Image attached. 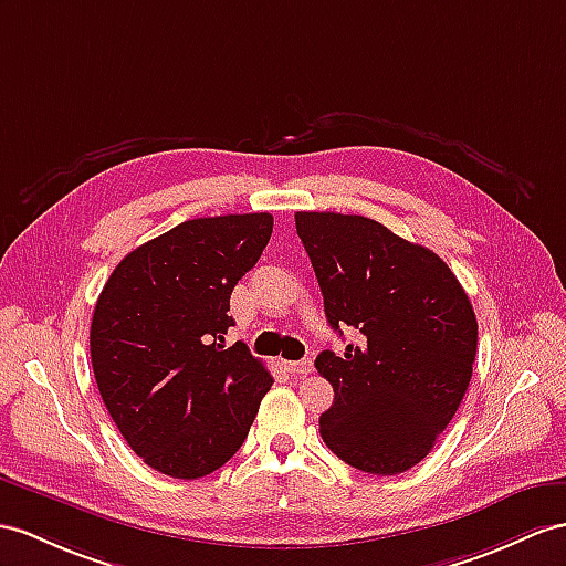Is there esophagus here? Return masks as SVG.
<instances>
[{
  "label": "esophagus",
  "mask_w": 566,
  "mask_h": 566,
  "mask_svg": "<svg viewBox=\"0 0 566 566\" xmlns=\"http://www.w3.org/2000/svg\"><path fill=\"white\" fill-rule=\"evenodd\" d=\"M285 369L295 377H305L312 371V360H295V363H285Z\"/></svg>",
  "instance_id": "1"
}]
</instances>
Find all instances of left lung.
<instances>
[{
	"mask_svg": "<svg viewBox=\"0 0 566 566\" xmlns=\"http://www.w3.org/2000/svg\"><path fill=\"white\" fill-rule=\"evenodd\" d=\"M295 226L328 326L357 334L340 357L324 350L314 360L334 387V403L319 418L322 439L357 471L403 473L432 451L471 384V300L432 250L377 220L297 211Z\"/></svg>",
	"mask_w": 566,
	"mask_h": 566,
	"instance_id": "left-lung-1",
	"label": "left lung"
}]
</instances>
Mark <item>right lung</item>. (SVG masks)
<instances>
[{"instance_id":"right-lung-1","label":"right lung","mask_w":566,"mask_h":566,"mask_svg":"<svg viewBox=\"0 0 566 566\" xmlns=\"http://www.w3.org/2000/svg\"><path fill=\"white\" fill-rule=\"evenodd\" d=\"M271 213L185 220L124 256L95 302L91 363L117 430L158 473L197 480L242 447L273 377L235 326L232 287L271 240Z\"/></svg>"}]
</instances>
